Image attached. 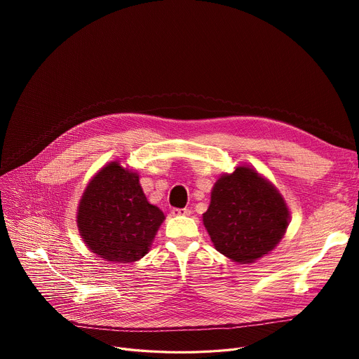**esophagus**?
I'll use <instances>...</instances> for the list:
<instances>
[{"mask_svg":"<svg viewBox=\"0 0 359 359\" xmlns=\"http://www.w3.org/2000/svg\"><path fill=\"white\" fill-rule=\"evenodd\" d=\"M172 214H173L175 217L191 215V210H187V208H173V210H172Z\"/></svg>","mask_w":359,"mask_h":359,"instance_id":"34e87169","label":"esophagus"}]
</instances>
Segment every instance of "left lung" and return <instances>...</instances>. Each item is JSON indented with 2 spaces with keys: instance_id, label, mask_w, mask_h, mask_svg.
<instances>
[{
  "instance_id": "1",
  "label": "left lung",
  "mask_w": 359,
  "mask_h": 359,
  "mask_svg": "<svg viewBox=\"0 0 359 359\" xmlns=\"http://www.w3.org/2000/svg\"><path fill=\"white\" fill-rule=\"evenodd\" d=\"M290 224L288 206L276 187L248 165L214 184L203 225L215 249L237 263L272 252Z\"/></svg>"
}]
</instances>
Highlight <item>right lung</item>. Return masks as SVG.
<instances>
[{"label": "right lung", "mask_w": 359, "mask_h": 359, "mask_svg": "<svg viewBox=\"0 0 359 359\" xmlns=\"http://www.w3.org/2000/svg\"><path fill=\"white\" fill-rule=\"evenodd\" d=\"M164 214L149 203L137 172L111 161L87 184L77 225L87 248L115 263L140 260L149 250Z\"/></svg>", "instance_id": "1"}]
</instances>
